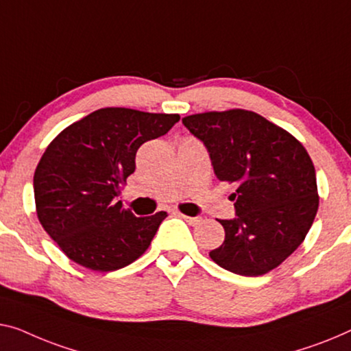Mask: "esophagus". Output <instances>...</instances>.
I'll return each mask as SVG.
<instances>
[{
    "label": "esophagus",
    "instance_id": "obj_1",
    "mask_svg": "<svg viewBox=\"0 0 351 351\" xmlns=\"http://www.w3.org/2000/svg\"><path fill=\"white\" fill-rule=\"evenodd\" d=\"M178 216H180L181 219H184V221L189 223V226H198V223L202 222V219L200 217H191V216H186V214H178Z\"/></svg>",
    "mask_w": 351,
    "mask_h": 351
}]
</instances>
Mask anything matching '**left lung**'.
Instances as JSON below:
<instances>
[{"mask_svg":"<svg viewBox=\"0 0 351 351\" xmlns=\"http://www.w3.org/2000/svg\"><path fill=\"white\" fill-rule=\"evenodd\" d=\"M182 124L205 145L217 180L237 184L234 217L219 221L226 239L209 257L239 276L274 269L304 241L318 209L304 146L247 110L191 114Z\"/></svg>","mask_w":351,"mask_h":351,"instance_id":"obj_1","label":"left lung"}]
</instances>
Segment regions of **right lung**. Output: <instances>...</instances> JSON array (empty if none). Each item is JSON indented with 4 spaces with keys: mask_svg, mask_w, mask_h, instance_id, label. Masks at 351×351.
Wrapping results in <instances>:
<instances>
[{
    "mask_svg": "<svg viewBox=\"0 0 351 351\" xmlns=\"http://www.w3.org/2000/svg\"><path fill=\"white\" fill-rule=\"evenodd\" d=\"M180 114L101 108L71 124L49 145L34 171L38 217L75 263L114 271L149 247L165 211L135 217L118 200L135 171V154L165 135Z\"/></svg>",
    "mask_w": 351,
    "mask_h": 351,
    "instance_id": "1",
    "label": "right lung"
}]
</instances>
